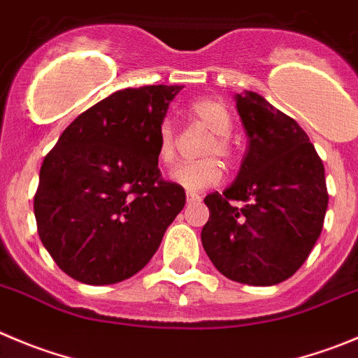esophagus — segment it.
<instances>
[{
  "mask_svg": "<svg viewBox=\"0 0 358 358\" xmlns=\"http://www.w3.org/2000/svg\"><path fill=\"white\" fill-rule=\"evenodd\" d=\"M198 201H201V198H199L196 192H189V190H187V203H198Z\"/></svg>",
  "mask_w": 358,
  "mask_h": 358,
  "instance_id": "obj_1",
  "label": "esophagus"
}]
</instances>
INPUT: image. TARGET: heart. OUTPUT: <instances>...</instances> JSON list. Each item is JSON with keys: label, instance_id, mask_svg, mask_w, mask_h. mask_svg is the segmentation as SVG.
<instances>
[{"label": "heart", "instance_id": "obj_1", "mask_svg": "<svg viewBox=\"0 0 358 358\" xmlns=\"http://www.w3.org/2000/svg\"><path fill=\"white\" fill-rule=\"evenodd\" d=\"M189 115L198 125L210 130V138L201 150V155L206 159L178 164L171 171V180L189 192H198L217 185L222 180V166L215 157L229 159L233 155V145L229 139L233 118L224 103L215 99H198L190 102ZM157 157L166 166L175 160L176 132L171 122H162L157 130Z\"/></svg>", "mask_w": 358, "mask_h": 358}]
</instances>
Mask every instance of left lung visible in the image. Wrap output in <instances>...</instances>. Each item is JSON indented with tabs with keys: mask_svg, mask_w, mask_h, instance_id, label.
I'll return each mask as SVG.
<instances>
[{
	"mask_svg": "<svg viewBox=\"0 0 358 358\" xmlns=\"http://www.w3.org/2000/svg\"><path fill=\"white\" fill-rule=\"evenodd\" d=\"M235 99L247 150L235 182L205 198L203 249L228 279L279 285L303 265L322 233L325 168L295 120L255 92Z\"/></svg>",
	"mask_w": 358,
	"mask_h": 358,
	"instance_id": "left-lung-1",
	"label": "left lung"
}]
</instances>
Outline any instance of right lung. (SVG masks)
I'll return each mask as SVG.
<instances>
[{"label":"right lung","instance_id":"right-lung-1","mask_svg":"<svg viewBox=\"0 0 358 358\" xmlns=\"http://www.w3.org/2000/svg\"><path fill=\"white\" fill-rule=\"evenodd\" d=\"M182 86L127 88L73 120L40 168L36 229L56 265L85 285L138 273L185 205L164 180L157 130Z\"/></svg>","mask_w":358,"mask_h":358}]
</instances>
